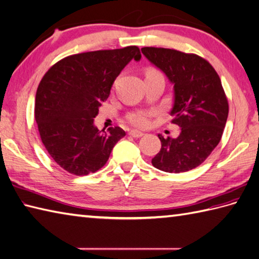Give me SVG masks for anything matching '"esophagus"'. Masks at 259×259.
I'll use <instances>...</instances> for the list:
<instances>
[{"label":"esophagus","mask_w":259,"mask_h":259,"mask_svg":"<svg viewBox=\"0 0 259 259\" xmlns=\"http://www.w3.org/2000/svg\"><path fill=\"white\" fill-rule=\"evenodd\" d=\"M129 136L134 137V138H140L143 136V132L138 131V130H131V131H129Z\"/></svg>","instance_id":"1"}]
</instances>
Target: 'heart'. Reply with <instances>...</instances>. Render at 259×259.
<instances>
[{
    "instance_id": "1",
    "label": "heart",
    "mask_w": 259,
    "mask_h": 259,
    "mask_svg": "<svg viewBox=\"0 0 259 259\" xmlns=\"http://www.w3.org/2000/svg\"><path fill=\"white\" fill-rule=\"evenodd\" d=\"M154 74H159V73H157L154 69L147 70V76L154 75ZM150 115H151V112L136 111V112L130 113V115L128 116V120L130 123H132L134 125H137V127H146V125L149 123Z\"/></svg>"
}]
</instances>
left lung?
I'll list each match as a JSON object with an SVG mask.
<instances>
[{
    "mask_svg": "<svg viewBox=\"0 0 259 259\" xmlns=\"http://www.w3.org/2000/svg\"><path fill=\"white\" fill-rule=\"evenodd\" d=\"M141 52L173 85L170 115L181 129L178 138L158 135L161 150L152 165L169 173L194 169L218 146L226 124L228 102L220 77L211 64L194 54L157 47H143Z\"/></svg>",
    "mask_w": 259,
    "mask_h": 259,
    "instance_id": "8db88e82",
    "label": "left lung"
}]
</instances>
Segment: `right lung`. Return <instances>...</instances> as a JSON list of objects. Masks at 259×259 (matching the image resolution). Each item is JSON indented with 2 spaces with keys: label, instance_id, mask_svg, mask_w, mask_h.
<instances>
[{
  "label": "right lung",
  "instance_id": "add662e5",
  "mask_svg": "<svg viewBox=\"0 0 259 259\" xmlns=\"http://www.w3.org/2000/svg\"><path fill=\"white\" fill-rule=\"evenodd\" d=\"M132 59H141L137 46L76 54L56 63L40 80L35 120L47 152L64 170L75 176L98 171L125 136L119 127L99 131L94 118Z\"/></svg>",
  "mask_w": 259,
  "mask_h": 259
}]
</instances>
